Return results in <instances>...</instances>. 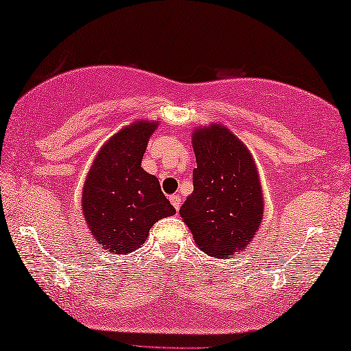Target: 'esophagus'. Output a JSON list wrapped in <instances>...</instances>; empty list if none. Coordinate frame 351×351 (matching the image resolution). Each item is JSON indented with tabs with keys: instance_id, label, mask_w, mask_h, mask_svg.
Masks as SVG:
<instances>
[{
	"instance_id": "obj_1",
	"label": "esophagus",
	"mask_w": 351,
	"mask_h": 351,
	"mask_svg": "<svg viewBox=\"0 0 351 351\" xmlns=\"http://www.w3.org/2000/svg\"><path fill=\"white\" fill-rule=\"evenodd\" d=\"M169 202H171V204L174 206V209H176V210L180 209V206H182V199H180V197H178V195H169Z\"/></svg>"
}]
</instances>
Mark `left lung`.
<instances>
[{"label": "left lung", "mask_w": 351, "mask_h": 351, "mask_svg": "<svg viewBox=\"0 0 351 351\" xmlns=\"http://www.w3.org/2000/svg\"><path fill=\"white\" fill-rule=\"evenodd\" d=\"M192 147L197 157L194 192L180 215L202 252L215 259L236 257L250 245L263 217L253 156L221 124L197 128Z\"/></svg>", "instance_id": "1"}]
</instances>
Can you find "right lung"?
Instances as JSON below:
<instances>
[{
    "label": "right lung",
    "mask_w": 351,
    "mask_h": 351,
    "mask_svg": "<svg viewBox=\"0 0 351 351\" xmlns=\"http://www.w3.org/2000/svg\"><path fill=\"white\" fill-rule=\"evenodd\" d=\"M157 125V121H136L113 134L86 177L82 197L86 224L110 253L134 252L145 244L154 223L176 213L156 176L141 167Z\"/></svg>",
    "instance_id": "right-lung-1"
}]
</instances>
